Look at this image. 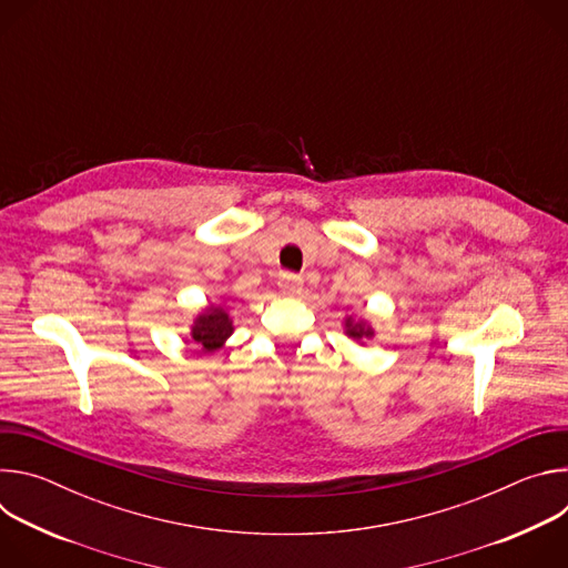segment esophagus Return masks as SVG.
<instances>
[{
	"instance_id": "obj_1",
	"label": "esophagus",
	"mask_w": 568,
	"mask_h": 568,
	"mask_svg": "<svg viewBox=\"0 0 568 568\" xmlns=\"http://www.w3.org/2000/svg\"><path fill=\"white\" fill-rule=\"evenodd\" d=\"M278 285L283 287V292H287V294H296V292H301V287H303V278H301L298 274H290V272H285V274H281Z\"/></svg>"
}]
</instances>
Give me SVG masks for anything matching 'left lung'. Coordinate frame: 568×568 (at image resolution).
I'll list each match as a JSON object with an SVG mask.
<instances>
[{
	"label": "left lung",
	"instance_id": "1",
	"mask_svg": "<svg viewBox=\"0 0 568 568\" xmlns=\"http://www.w3.org/2000/svg\"><path fill=\"white\" fill-rule=\"evenodd\" d=\"M346 333H348V337H353V339H362V337H373V331L371 328H366L364 323H353L351 318L346 321Z\"/></svg>",
	"mask_w": 568,
	"mask_h": 568
}]
</instances>
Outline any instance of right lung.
<instances>
[{
	"label": "right lung",
	"instance_id": "right-lung-1",
	"mask_svg": "<svg viewBox=\"0 0 568 568\" xmlns=\"http://www.w3.org/2000/svg\"><path fill=\"white\" fill-rule=\"evenodd\" d=\"M231 331H233V326H231L229 314L220 307H211L206 314L197 316L191 335L206 353H211L224 344V339L231 335Z\"/></svg>",
	"mask_w": 568,
	"mask_h": 568
}]
</instances>
